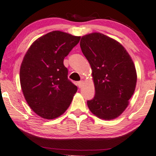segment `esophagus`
I'll list each match as a JSON object with an SVG mask.
<instances>
[{
  "instance_id": "34e87169",
  "label": "esophagus",
  "mask_w": 156,
  "mask_h": 156,
  "mask_svg": "<svg viewBox=\"0 0 156 156\" xmlns=\"http://www.w3.org/2000/svg\"><path fill=\"white\" fill-rule=\"evenodd\" d=\"M83 83H84V82H83V80L78 81V82L77 83V85H78V87H79V88L82 87V86L83 85Z\"/></svg>"
}]
</instances>
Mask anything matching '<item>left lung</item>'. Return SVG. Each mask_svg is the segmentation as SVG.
Segmentation results:
<instances>
[{
  "label": "left lung",
  "mask_w": 156,
  "mask_h": 156,
  "mask_svg": "<svg viewBox=\"0 0 156 156\" xmlns=\"http://www.w3.org/2000/svg\"><path fill=\"white\" fill-rule=\"evenodd\" d=\"M81 50L92 70L95 95L87 101L97 117L114 119L128 106L136 83V72L124 47L100 33L83 36Z\"/></svg>",
  "instance_id": "left-lung-1"
}]
</instances>
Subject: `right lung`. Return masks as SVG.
Masks as SVG:
<instances>
[{
    "instance_id": "add662e5",
    "label": "right lung",
    "mask_w": 156,
    "mask_h": 156,
    "mask_svg": "<svg viewBox=\"0 0 156 156\" xmlns=\"http://www.w3.org/2000/svg\"><path fill=\"white\" fill-rule=\"evenodd\" d=\"M80 36L59 31L50 32L34 42L25 55L20 78L25 99L37 115L59 117L69 108L78 87L68 79L65 57Z\"/></svg>"
}]
</instances>
